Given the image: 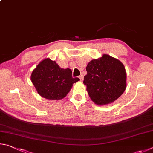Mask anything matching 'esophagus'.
<instances>
[{"label": "esophagus", "instance_id": "1", "mask_svg": "<svg viewBox=\"0 0 153 153\" xmlns=\"http://www.w3.org/2000/svg\"><path fill=\"white\" fill-rule=\"evenodd\" d=\"M79 79H80V80H81V81H83V79H84V76H83V75H82V74L80 75V76H79Z\"/></svg>", "mask_w": 153, "mask_h": 153}]
</instances>
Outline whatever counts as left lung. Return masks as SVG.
Listing matches in <instances>:
<instances>
[{
  "instance_id": "left-lung-1",
  "label": "left lung",
  "mask_w": 153,
  "mask_h": 153,
  "mask_svg": "<svg viewBox=\"0 0 153 153\" xmlns=\"http://www.w3.org/2000/svg\"><path fill=\"white\" fill-rule=\"evenodd\" d=\"M83 83L89 97L97 105H106L116 100L126 87V72L123 64L108 54L87 64Z\"/></svg>"
}]
</instances>
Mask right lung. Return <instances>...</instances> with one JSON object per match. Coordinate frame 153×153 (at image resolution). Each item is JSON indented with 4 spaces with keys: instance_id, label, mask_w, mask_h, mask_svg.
I'll list each match as a JSON object with an SVG mask.
<instances>
[{
    "instance_id": "1",
    "label": "right lung",
    "mask_w": 153,
    "mask_h": 153,
    "mask_svg": "<svg viewBox=\"0 0 153 153\" xmlns=\"http://www.w3.org/2000/svg\"><path fill=\"white\" fill-rule=\"evenodd\" d=\"M31 80L39 95L48 100H59L66 97L72 84L80 79L72 77L70 68H61L55 61L46 58L33 70Z\"/></svg>"
}]
</instances>
